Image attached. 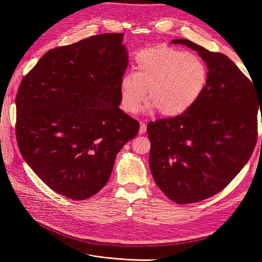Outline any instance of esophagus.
Wrapping results in <instances>:
<instances>
[{
  "label": "esophagus",
  "mask_w": 262,
  "mask_h": 262,
  "mask_svg": "<svg viewBox=\"0 0 262 262\" xmlns=\"http://www.w3.org/2000/svg\"><path fill=\"white\" fill-rule=\"evenodd\" d=\"M141 134H143L146 132V124L144 122H141L140 124V131H139Z\"/></svg>",
  "instance_id": "esophagus-1"
}]
</instances>
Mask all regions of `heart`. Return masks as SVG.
Returning <instances> with one entry per match:
<instances>
[{
    "label": "heart",
    "instance_id": "obj_1",
    "mask_svg": "<svg viewBox=\"0 0 262 262\" xmlns=\"http://www.w3.org/2000/svg\"><path fill=\"white\" fill-rule=\"evenodd\" d=\"M208 67L194 53L171 48H153L137 54L134 74L120 81L124 112L136 114L146 98L148 108L163 116L184 114L200 98L208 83Z\"/></svg>",
    "mask_w": 262,
    "mask_h": 262
}]
</instances>
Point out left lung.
<instances>
[{"instance_id":"obj_1","label":"left lung","mask_w":262,"mask_h":262,"mask_svg":"<svg viewBox=\"0 0 262 262\" xmlns=\"http://www.w3.org/2000/svg\"><path fill=\"white\" fill-rule=\"evenodd\" d=\"M171 42L198 51L209 69L204 92L187 112L147 124L156 185L171 201L186 204L222 191L248 162L257 143L261 100L225 54L186 39Z\"/></svg>"}]
</instances>
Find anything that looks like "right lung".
<instances>
[{"label": "right lung", "instance_id": "right-lung-1", "mask_svg": "<svg viewBox=\"0 0 262 262\" xmlns=\"http://www.w3.org/2000/svg\"><path fill=\"white\" fill-rule=\"evenodd\" d=\"M123 34L57 47L23 77L16 140L24 160L53 191L85 200L102 189L139 121L120 105L128 67Z\"/></svg>", "mask_w": 262, "mask_h": 262}]
</instances>
